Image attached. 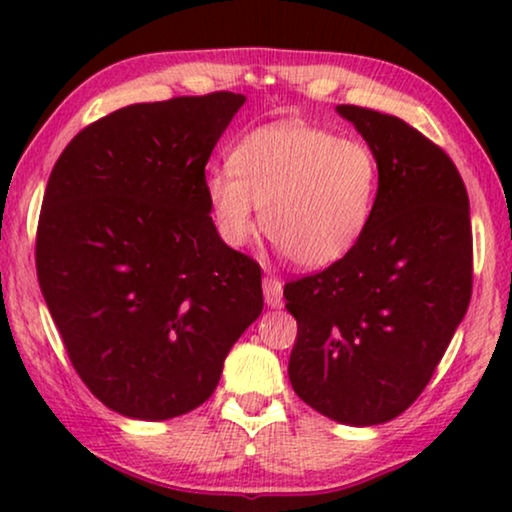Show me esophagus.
<instances>
[{
	"instance_id": "obj_1",
	"label": "esophagus",
	"mask_w": 512,
	"mask_h": 512,
	"mask_svg": "<svg viewBox=\"0 0 512 512\" xmlns=\"http://www.w3.org/2000/svg\"><path fill=\"white\" fill-rule=\"evenodd\" d=\"M263 296H265V305L277 310L284 303V284L275 277H265L263 279Z\"/></svg>"
}]
</instances>
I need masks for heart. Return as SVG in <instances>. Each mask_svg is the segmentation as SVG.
I'll list each match as a JSON object with an SVG mask.
<instances>
[{"instance_id": "obj_1", "label": "heart", "mask_w": 512, "mask_h": 512, "mask_svg": "<svg viewBox=\"0 0 512 512\" xmlns=\"http://www.w3.org/2000/svg\"><path fill=\"white\" fill-rule=\"evenodd\" d=\"M230 167L205 174V195L223 240L242 247L263 233L298 268L338 263L361 240L377 195L375 153L359 139L305 123L251 130L230 153Z\"/></svg>"}]
</instances>
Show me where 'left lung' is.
<instances>
[{
  "mask_svg": "<svg viewBox=\"0 0 512 512\" xmlns=\"http://www.w3.org/2000/svg\"><path fill=\"white\" fill-rule=\"evenodd\" d=\"M377 160L373 214L356 247L284 286L298 321L296 394L347 426L384 424L429 384L471 303L466 186L443 149L401 118L340 104Z\"/></svg>",
  "mask_w": 512,
  "mask_h": 512,
  "instance_id": "obj_1",
  "label": "left lung"
}]
</instances>
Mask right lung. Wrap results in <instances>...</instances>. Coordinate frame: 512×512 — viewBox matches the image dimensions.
Returning <instances> with one entry per match:
<instances>
[{
    "mask_svg": "<svg viewBox=\"0 0 512 512\" xmlns=\"http://www.w3.org/2000/svg\"><path fill=\"white\" fill-rule=\"evenodd\" d=\"M247 97L130 104L81 130L48 179L37 275L86 387L142 422L214 394L261 317V268L212 221L205 165Z\"/></svg>",
    "mask_w": 512,
    "mask_h": 512,
    "instance_id": "1",
    "label": "right lung"
}]
</instances>
